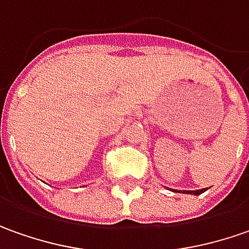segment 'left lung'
Returning <instances> with one entry per match:
<instances>
[{
	"label": "left lung",
	"instance_id": "left-lung-1",
	"mask_svg": "<svg viewBox=\"0 0 249 249\" xmlns=\"http://www.w3.org/2000/svg\"><path fill=\"white\" fill-rule=\"evenodd\" d=\"M172 192H175V193H180V190H179V192H176L175 189H172ZM204 192H207V189H201V190H183V193L194 194V196H198V194L204 193Z\"/></svg>",
	"mask_w": 249,
	"mask_h": 249
}]
</instances>
